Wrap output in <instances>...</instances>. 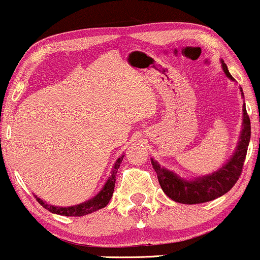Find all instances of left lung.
<instances>
[{
	"instance_id": "8db88e82",
	"label": "left lung",
	"mask_w": 260,
	"mask_h": 260,
	"mask_svg": "<svg viewBox=\"0 0 260 260\" xmlns=\"http://www.w3.org/2000/svg\"><path fill=\"white\" fill-rule=\"evenodd\" d=\"M221 68L225 75L230 80L235 81L233 75L229 73L226 64L220 59ZM241 97L245 99L242 88L240 87ZM249 140H251V120L246 111V105L242 107V129H241L239 142L236 148L230 158L215 172L206 174V175L197 176V178L186 179L179 176L178 174L168 168L161 167L157 160L151 158V163L153 166L158 176V181L161 190L168 197L173 201L184 204H197L209 202L215 198L222 196L234 187L239 180L242 172L243 163H245L247 148H248Z\"/></svg>"
}]
</instances>
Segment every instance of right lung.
<instances>
[{
    "instance_id": "obj_1",
    "label": "right lung",
    "mask_w": 260,
    "mask_h": 260,
    "mask_svg": "<svg viewBox=\"0 0 260 260\" xmlns=\"http://www.w3.org/2000/svg\"><path fill=\"white\" fill-rule=\"evenodd\" d=\"M124 154L120 155L117 160H115L114 166H113V169L111 172V175L107 179L106 184L103 185V187L101 188V191L97 194L91 198V200L85 201V202L75 204V206L70 207H58V206H52V204H48L46 201L41 200L38 196L36 200L39 201V203L41 204L44 208H46L48 212L53 213V214L58 215H64V216H82L86 214H91V213L96 212V210L105 208L107 204L109 203L111 198L113 196V192H114V186H115V176H117V172L120 167L121 160H123Z\"/></svg>"
}]
</instances>
